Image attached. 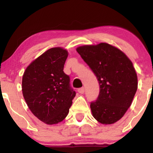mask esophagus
<instances>
[{"label": "esophagus", "mask_w": 153, "mask_h": 153, "mask_svg": "<svg viewBox=\"0 0 153 153\" xmlns=\"http://www.w3.org/2000/svg\"><path fill=\"white\" fill-rule=\"evenodd\" d=\"M78 91L79 94H84V92H85V88H84L83 87H82V88H79V89H78Z\"/></svg>", "instance_id": "1"}]
</instances>
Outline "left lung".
I'll return each instance as SVG.
<instances>
[{"mask_svg":"<svg viewBox=\"0 0 153 153\" xmlns=\"http://www.w3.org/2000/svg\"><path fill=\"white\" fill-rule=\"evenodd\" d=\"M76 50L99 82V97L91 103L93 117L101 124H114L125 114L137 90L132 62L122 50L105 42L82 45Z\"/></svg>","mask_w":153,"mask_h":153,"instance_id":"8db88e82","label":"left lung"}]
</instances>
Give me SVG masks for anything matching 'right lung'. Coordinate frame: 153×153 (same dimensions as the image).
Returning a JSON list of instances; mask_svg holds the SVG:
<instances>
[{"instance_id":"right-lung-1","label":"right lung","mask_w":153,"mask_h":153,"mask_svg":"<svg viewBox=\"0 0 153 153\" xmlns=\"http://www.w3.org/2000/svg\"><path fill=\"white\" fill-rule=\"evenodd\" d=\"M68 52L62 47L47 50L26 68L22 94L36 118L49 125L58 124L69 113L75 92L63 71Z\"/></svg>"}]
</instances>
